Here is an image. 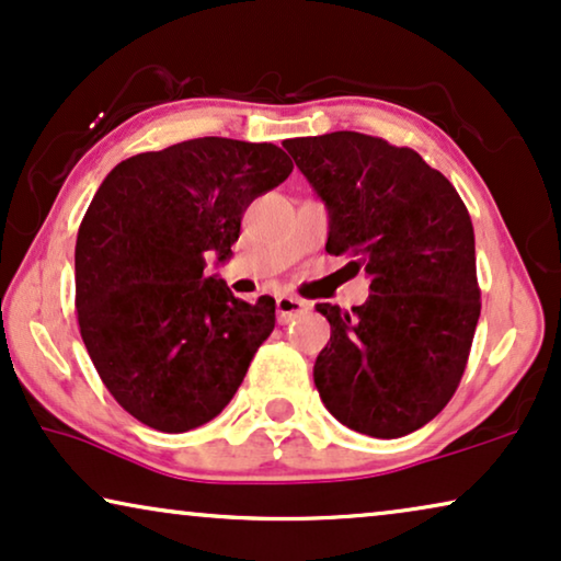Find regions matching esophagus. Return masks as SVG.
<instances>
[{"instance_id":"obj_1","label":"esophagus","mask_w":561,"mask_h":561,"mask_svg":"<svg viewBox=\"0 0 561 561\" xmlns=\"http://www.w3.org/2000/svg\"><path fill=\"white\" fill-rule=\"evenodd\" d=\"M275 309H278L280 324H288L290 319L301 317V313L309 311V304L298 296H278L275 298Z\"/></svg>"}]
</instances>
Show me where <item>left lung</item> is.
<instances>
[{"mask_svg":"<svg viewBox=\"0 0 561 561\" xmlns=\"http://www.w3.org/2000/svg\"><path fill=\"white\" fill-rule=\"evenodd\" d=\"M283 148L327 206L329 255L370 278L352 311L317 304L332 327L313 365L321 401L375 439L416 432L455 396L480 319L467 206L416 150L382 137L344 129Z\"/></svg>","mask_w":561,"mask_h":561,"instance_id":"8db88e82","label":"left lung"}]
</instances>
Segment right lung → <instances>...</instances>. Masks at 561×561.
<instances>
[{
	"label": "right lung",
	"mask_w": 561,
	"mask_h": 561,
	"mask_svg": "<svg viewBox=\"0 0 561 561\" xmlns=\"http://www.w3.org/2000/svg\"><path fill=\"white\" fill-rule=\"evenodd\" d=\"M294 171L273 142L198 137L122 160L76 237L81 340L106 390L145 426L183 434L232 401L275 301L237 298L227 263L248 206Z\"/></svg>",
	"instance_id": "obj_1"
}]
</instances>
